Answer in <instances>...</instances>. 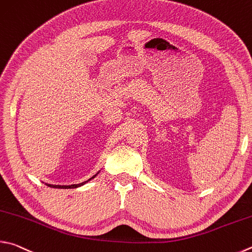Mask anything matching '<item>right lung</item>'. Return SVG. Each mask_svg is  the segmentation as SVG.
Here are the masks:
<instances>
[{
	"mask_svg": "<svg viewBox=\"0 0 252 252\" xmlns=\"http://www.w3.org/2000/svg\"><path fill=\"white\" fill-rule=\"evenodd\" d=\"M98 173H99V172H98ZM98 173H97V174H98ZM97 174H95V175H94L91 178H89L88 181H85V182H82V183H79V184H72V185H53V184H47V183H45V184H46L48 187H53V189H77V187L85 185L86 183H88L89 181L93 180V178H94L95 176H97Z\"/></svg>",
	"mask_w": 252,
	"mask_h": 252,
	"instance_id": "obj_1",
	"label": "right lung"
}]
</instances>
